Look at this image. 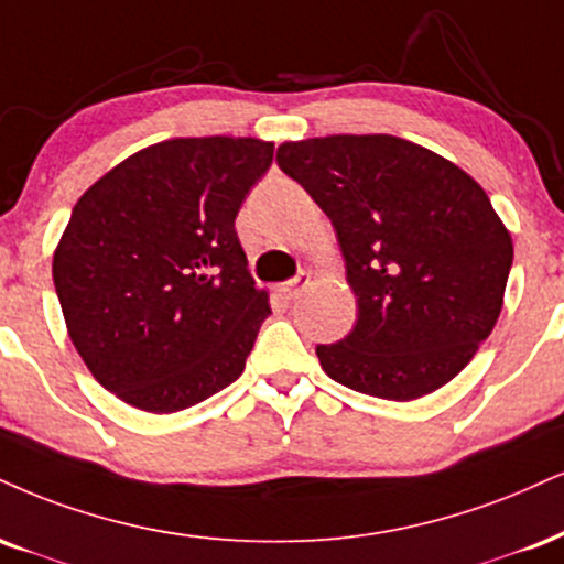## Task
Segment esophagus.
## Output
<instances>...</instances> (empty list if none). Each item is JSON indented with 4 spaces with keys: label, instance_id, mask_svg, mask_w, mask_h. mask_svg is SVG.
Here are the masks:
<instances>
[{
    "label": "esophagus",
    "instance_id": "obj_1",
    "mask_svg": "<svg viewBox=\"0 0 564 564\" xmlns=\"http://www.w3.org/2000/svg\"><path fill=\"white\" fill-rule=\"evenodd\" d=\"M310 273L307 270H302V273H296L294 278H291V281H286L281 286V294H283V300H289V302H294V300H300L302 296V291L310 286Z\"/></svg>",
    "mask_w": 564,
    "mask_h": 564
}]
</instances>
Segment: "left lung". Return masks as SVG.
I'll return each instance as SVG.
<instances>
[{
    "mask_svg": "<svg viewBox=\"0 0 564 564\" xmlns=\"http://www.w3.org/2000/svg\"><path fill=\"white\" fill-rule=\"evenodd\" d=\"M281 171L330 217L357 296L321 344L336 383L410 402L449 383L499 321L512 236L463 167L389 133L286 141Z\"/></svg>",
    "mask_w": 564,
    "mask_h": 564,
    "instance_id": "8db88e82",
    "label": "left lung"
}]
</instances>
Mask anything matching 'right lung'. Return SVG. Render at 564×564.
Returning a JSON list of instances; mask_svg holds the SVG:
<instances>
[{
	"label": "right lung",
	"instance_id": "1",
	"mask_svg": "<svg viewBox=\"0 0 564 564\" xmlns=\"http://www.w3.org/2000/svg\"><path fill=\"white\" fill-rule=\"evenodd\" d=\"M273 149L230 135L160 141L73 207L54 289L73 347L126 404L167 415L243 372L270 304L234 223Z\"/></svg>",
	"mask_w": 564,
	"mask_h": 564
}]
</instances>
